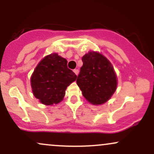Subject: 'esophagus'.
Returning <instances> with one entry per match:
<instances>
[{"instance_id": "1", "label": "esophagus", "mask_w": 154, "mask_h": 154, "mask_svg": "<svg viewBox=\"0 0 154 154\" xmlns=\"http://www.w3.org/2000/svg\"><path fill=\"white\" fill-rule=\"evenodd\" d=\"M73 72H75V74L76 75H78V74H79V70L78 69H74Z\"/></svg>"}]
</instances>
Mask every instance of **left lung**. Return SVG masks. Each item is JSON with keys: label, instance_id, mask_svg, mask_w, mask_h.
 <instances>
[{"label": "left lung", "instance_id": "obj_1", "mask_svg": "<svg viewBox=\"0 0 154 154\" xmlns=\"http://www.w3.org/2000/svg\"><path fill=\"white\" fill-rule=\"evenodd\" d=\"M77 84L88 101L94 105L106 102L116 89V76L111 63L103 55L89 52L82 57Z\"/></svg>", "mask_w": 154, "mask_h": 154}]
</instances>
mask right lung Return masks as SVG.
I'll return each instance as SVG.
<instances>
[{
  "instance_id": "1",
  "label": "right lung",
  "mask_w": 154,
  "mask_h": 154,
  "mask_svg": "<svg viewBox=\"0 0 154 154\" xmlns=\"http://www.w3.org/2000/svg\"><path fill=\"white\" fill-rule=\"evenodd\" d=\"M76 79L77 75L67 67L66 60L52 54L36 66L31 86L35 98L45 105H53L63 100L66 88Z\"/></svg>"
}]
</instances>
